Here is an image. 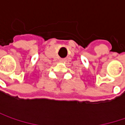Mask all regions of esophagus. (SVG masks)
I'll return each instance as SVG.
<instances>
[{"label":"esophagus","mask_w":125,"mask_h":125,"mask_svg":"<svg viewBox=\"0 0 125 125\" xmlns=\"http://www.w3.org/2000/svg\"><path fill=\"white\" fill-rule=\"evenodd\" d=\"M66 61V59H60V62H65Z\"/></svg>","instance_id":"1"}]
</instances>
